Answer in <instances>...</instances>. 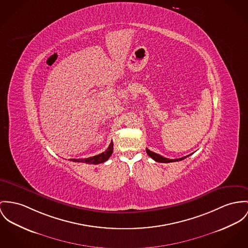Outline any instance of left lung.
Masks as SVG:
<instances>
[{"label": "left lung", "mask_w": 248, "mask_h": 248, "mask_svg": "<svg viewBox=\"0 0 248 248\" xmlns=\"http://www.w3.org/2000/svg\"><path fill=\"white\" fill-rule=\"evenodd\" d=\"M146 153L148 154V155H149L150 157H152L154 160H155V161H157V162H161V163H169V162H174V161H180V160H182V159H184V158H186V157H188V156L190 155H188L183 156V157H180V158L170 159V158L164 157V156H162V155H158V154H156V153L152 152V151H150V150L147 149V148H146Z\"/></svg>", "instance_id": "obj_1"}]
</instances>
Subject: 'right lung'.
Masks as SVG:
<instances>
[{"label":"right lung","mask_w":248,"mask_h":248,"mask_svg":"<svg viewBox=\"0 0 248 248\" xmlns=\"http://www.w3.org/2000/svg\"><path fill=\"white\" fill-rule=\"evenodd\" d=\"M113 152V142L111 141L109 146L108 147V149L105 152L101 153L94 156H91V157H87V158H71V161L74 162H83V163H88V164H99V163H103L105 161H107L111 154Z\"/></svg>","instance_id":"1"}]
</instances>
